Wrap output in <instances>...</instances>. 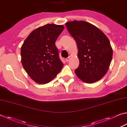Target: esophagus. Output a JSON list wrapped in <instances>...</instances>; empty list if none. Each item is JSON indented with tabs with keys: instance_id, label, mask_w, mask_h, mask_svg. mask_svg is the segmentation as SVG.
<instances>
[{
	"instance_id": "34e87169",
	"label": "esophagus",
	"mask_w": 127,
	"mask_h": 127,
	"mask_svg": "<svg viewBox=\"0 0 127 127\" xmlns=\"http://www.w3.org/2000/svg\"><path fill=\"white\" fill-rule=\"evenodd\" d=\"M70 58H71V57H70V56H69V57H68V58H66V59H65L66 62H68L69 61V60H70Z\"/></svg>"
}]
</instances>
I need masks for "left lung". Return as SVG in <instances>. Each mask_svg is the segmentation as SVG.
Instances as JSON below:
<instances>
[{
    "label": "left lung",
    "instance_id": "8db88e82",
    "mask_svg": "<svg viewBox=\"0 0 127 127\" xmlns=\"http://www.w3.org/2000/svg\"><path fill=\"white\" fill-rule=\"evenodd\" d=\"M69 33L76 41L79 65L75 70L78 78L86 83L100 80L107 72L112 58L110 42L100 29L86 21L65 24Z\"/></svg>",
    "mask_w": 127,
    "mask_h": 127
}]
</instances>
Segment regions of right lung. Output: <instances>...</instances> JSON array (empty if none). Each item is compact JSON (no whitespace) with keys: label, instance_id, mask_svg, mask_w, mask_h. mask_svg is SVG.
I'll list each match as a JSON object with an SVG mask.
<instances>
[{"label":"right lung","instance_id":"add662e5","mask_svg":"<svg viewBox=\"0 0 127 127\" xmlns=\"http://www.w3.org/2000/svg\"><path fill=\"white\" fill-rule=\"evenodd\" d=\"M63 30V25H45L32 31L22 44V65L36 83H49L63 67L55 45V42Z\"/></svg>","mask_w":127,"mask_h":127}]
</instances>
